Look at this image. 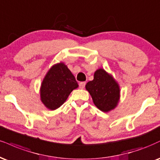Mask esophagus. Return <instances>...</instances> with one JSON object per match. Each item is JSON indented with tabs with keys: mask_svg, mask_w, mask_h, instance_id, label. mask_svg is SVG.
I'll return each mask as SVG.
<instances>
[{
	"mask_svg": "<svg viewBox=\"0 0 160 160\" xmlns=\"http://www.w3.org/2000/svg\"><path fill=\"white\" fill-rule=\"evenodd\" d=\"M86 86V82H80V83H79V86H80V88H83L85 87Z\"/></svg>",
	"mask_w": 160,
	"mask_h": 160,
	"instance_id": "1",
	"label": "esophagus"
}]
</instances>
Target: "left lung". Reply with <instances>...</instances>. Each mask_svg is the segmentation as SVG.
Returning a JSON list of instances; mask_svg holds the SVG:
<instances>
[{
  "label": "left lung",
  "instance_id": "8db88e82",
  "mask_svg": "<svg viewBox=\"0 0 160 160\" xmlns=\"http://www.w3.org/2000/svg\"><path fill=\"white\" fill-rule=\"evenodd\" d=\"M94 103L104 112L111 111L118 105L120 99V87L111 74L99 68L94 74V79L86 85Z\"/></svg>",
  "mask_w": 160,
  "mask_h": 160
}]
</instances>
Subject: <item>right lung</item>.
<instances>
[{
	"label": "right lung",
	"mask_w": 160,
	"mask_h": 160,
	"mask_svg": "<svg viewBox=\"0 0 160 160\" xmlns=\"http://www.w3.org/2000/svg\"><path fill=\"white\" fill-rule=\"evenodd\" d=\"M78 87V82L71 71L63 62L53 65L46 74L40 88L43 104L55 110L66 101L73 90Z\"/></svg>",
	"instance_id": "1"
}]
</instances>
